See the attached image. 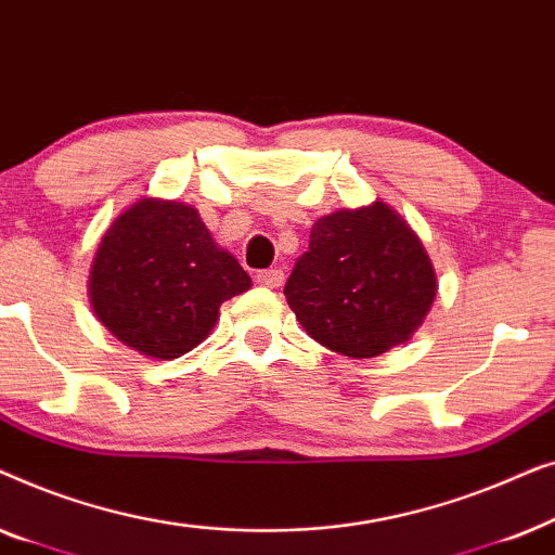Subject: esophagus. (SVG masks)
<instances>
[{
	"mask_svg": "<svg viewBox=\"0 0 555 555\" xmlns=\"http://www.w3.org/2000/svg\"><path fill=\"white\" fill-rule=\"evenodd\" d=\"M255 280H257V285H262V287H280L283 285V280H285V272L283 270H260L255 275Z\"/></svg>",
	"mask_w": 555,
	"mask_h": 555,
	"instance_id": "34e87169",
	"label": "esophagus"
}]
</instances>
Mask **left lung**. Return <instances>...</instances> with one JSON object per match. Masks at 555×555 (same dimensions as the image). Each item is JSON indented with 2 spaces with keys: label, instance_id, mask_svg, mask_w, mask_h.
I'll list each match as a JSON object with an SVG mask.
<instances>
[{
  "label": "left lung",
  "instance_id": "left-lung-1",
  "mask_svg": "<svg viewBox=\"0 0 555 555\" xmlns=\"http://www.w3.org/2000/svg\"><path fill=\"white\" fill-rule=\"evenodd\" d=\"M435 295L427 249L384 202L318 219L285 285L308 336L348 359H374L406 344Z\"/></svg>",
  "mask_w": 555,
  "mask_h": 555
}]
</instances>
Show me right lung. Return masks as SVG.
Returning <instances> with one entry per match:
<instances>
[{"mask_svg": "<svg viewBox=\"0 0 555 555\" xmlns=\"http://www.w3.org/2000/svg\"><path fill=\"white\" fill-rule=\"evenodd\" d=\"M249 285L192 204L143 196L105 230L88 295L120 344L171 361L199 346L219 321V306Z\"/></svg>", "mask_w": 555, "mask_h": 555, "instance_id": "1", "label": "right lung"}]
</instances>
